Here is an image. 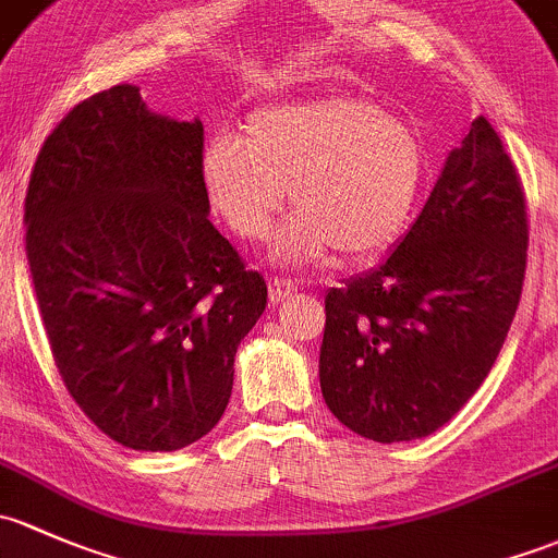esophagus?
Returning <instances> with one entry per match:
<instances>
[{
  "label": "esophagus",
  "mask_w": 558,
  "mask_h": 558,
  "mask_svg": "<svg viewBox=\"0 0 558 558\" xmlns=\"http://www.w3.org/2000/svg\"><path fill=\"white\" fill-rule=\"evenodd\" d=\"M295 292H298V284L290 279H274L271 287H268V298H271V303L287 301V298H292Z\"/></svg>",
  "instance_id": "obj_1"
}]
</instances>
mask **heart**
<instances>
[{
	"mask_svg": "<svg viewBox=\"0 0 558 558\" xmlns=\"http://www.w3.org/2000/svg\"><path fill=\"white\" fill-rule=\"evenodd\" d=\"M427 171L416 129L365 96H319L257 107L241 140L215 134L198 158L209 206L236 239L260 241L281 204L295 215L271 260L295 268L330 250L363 260L392 246L411 220Z\"/></svg>",
	"mask_w": 558,
	"mask_h": 558,
	"instance_id": "obj_1",
	"label": "heart"
}]
</instances>
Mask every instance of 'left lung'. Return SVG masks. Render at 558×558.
I'll return each instance as SVG.
<instances>
[{"label":"left lung","mask_w":558,"mask_h":558,"mask_svg":"<svg viewBox=\"0 0 558 558\" xmlns=\"http://www.w3.org/2000/svg\"><path fill=\"white\" fill-rule=\"evenodd\" d=\"M526 239L519 174L481 114L392 252L327 290L319 387L332 416L376 444L444 427L508 338Z\"/></svg>","instance_id":"8db88e82"}]
</instances>
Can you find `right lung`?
I'll use <instances>...</instances> for the list:
<instances>
[{
  "mask_svg": "<svg viewBox=\"0 0 558 558\" xmlns=\"http://www.w3.org/2000/svg\"><path fill=\"white\" fill-rule=\"evenodd\" d=\"M204 125L153 112L136 85L56 125L23 209L50 352L85 416L134 451H177L226 413L266 281L209 222Z\"/></svg>",
  "mask_w": 558,
  "mask_h": 558,
  "instance_id": "right-lung-1",
  "label": "right lung"
}]
</instances>
